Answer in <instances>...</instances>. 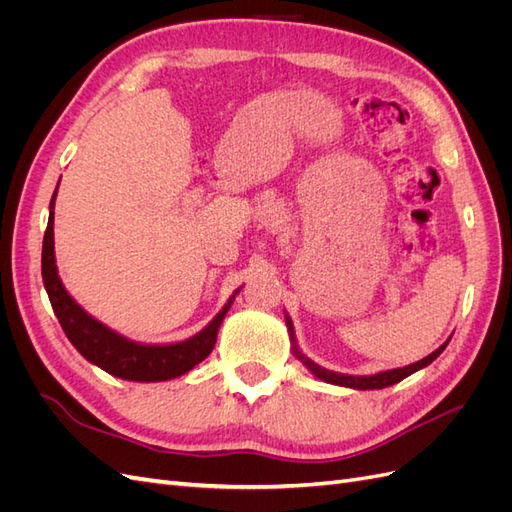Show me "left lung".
Listing matches in <instances>:
<instances>
[{"label": "left lung", "mask_w": 512, "mask_h": 512, "mask_svg": "<svg viewBox=\"0 0 512 512\" xmlns=\"http://www.w3.org/2000/svg\"><path fill=\"white\" fill-rule=\"evenodd\" d=\"M286 327H288V333H290V342H292V352L297 354V359L312 371V374L316 378H320L322 382H329V384H337V386H348V389H359V391H371V389H386V386L391 384H397L404 378L412 376L414 371L427 367L429 363H433L438 359V356L442 354V350L448 346V342H444L438 350H433L429 356H425V359L416 361L412 365H406V367H397V369H389V371H380V374H374V376H348V374H337V371H331V369H324L320 367L318 363H314L312 359H307V356L297 348V339H294V329H292V320L290 316L286 314Z\"/></svg>", "instance_id": "left-lung-1"}]
</instances>
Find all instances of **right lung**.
<instances>
[{"label": "right lung", "instance_id": "1", "mask_svg": "<svg viewBox=\"0 0 512 512\" xmlns=\"http://www.w3.org/2000/svg\"><path fill=\"white\" fill-rule=\"evenodd\" d=\"M55 196L51 198V211H49V226L44 232L42 241V282L49 294V301L53 305V312L64 329L70 344L79 350L89 363L98 365L108 374L132 380V382H162L183 376L185 371L196 367L200 361H205L211 354L215 339H218L220 324L230 309L232 301L239 294L241 288L228 299V303L220 309L207 327L196 333L194 337L185 339V342L166 344V346H151V344H138L132 339L115 333L108 329L106 324L98 322L94 316H89L85 309L76 303L68 290L61 284L55 265V241H53V218H55Z\"/></svg>", "mask_w": 512, "mask_h": 512}]
</instances>
